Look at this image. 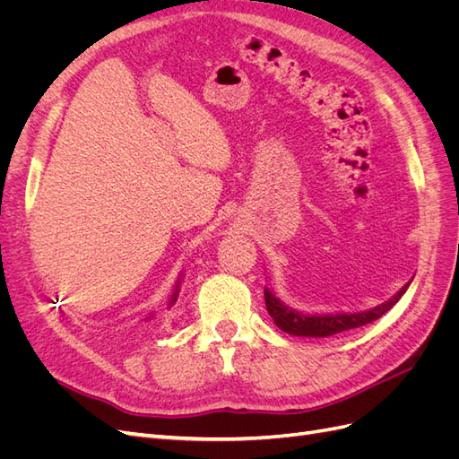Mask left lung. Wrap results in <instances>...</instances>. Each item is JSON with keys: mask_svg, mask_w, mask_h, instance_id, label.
Listing matches in <instances>:
<instances>
[{"mask_svg": "<svg viewBox=\"0 0 459 459\" xmlns=\"http://www.w3.org/2000/svg\"><path fill=\"white\" fill-rule=\"evenodd\" d=\"M410 283L402 287L398 293L379 307L364 312H354V314H302L293 308L285 307V304L277 299L270 289H264V300H266L268 314L273 317V324L281 331L289 333V335L297 337H331L337 335V333L349 331L362 327L366 324L379 319L385 312L391 310L394 304L400 300V297L406 293Z\"/></svg>", "mask_w": 459, "mask_h": 459, "instance_id": "1", "label": "left lung"}]
</instances>
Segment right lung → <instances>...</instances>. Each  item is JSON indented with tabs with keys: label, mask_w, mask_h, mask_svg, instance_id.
Segmentation results:
<instances>
[{
	"label": "right lung",
	"mask_w": 459,
	"mask_h": 459,
	"mask_svg": "<svg viewBox=\"0 0 459 459\" xmlns=\"http://www.w3.org/2000/svg\"><path fill=\"white\" fill-rule=\"evenodd\" d=\"M178 295H179V280H178V285H176V290H174V295H172V299H170V304H169V308L172 307V304L178 300ZM145 319H151V316H147Z\"/></svg>",
	"instance_id": "1"
}]
</instances>
